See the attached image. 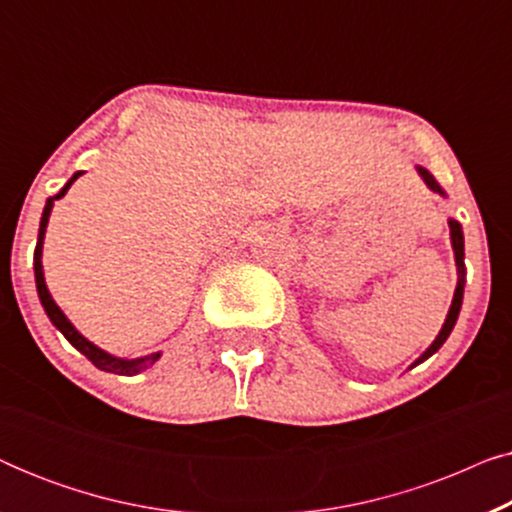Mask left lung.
Segmentation results:
<instances>
[{
    "label": "left lung",
    "mask_w": 512,
    "mask_h": 512,
    "mask_svg": "<svg viewBox=\"0 0 512 512\" xmlns=\"http://www.w3.org/2000/svg\"><path fill=\"white\" fill-rule=\"evenodd\" d=\"M417 172H419V177L424 179V184L431 188L433 193H440L445 198V191L443 188L438 186V181L433 179V174L429 172V170H424V167H419L417 165ZM450 223V240H452V249H454V263H457V275H459V279H457V289H454V298H452V305H450V312H447V317H445V324H443V328H440V333L436 335V340L431 342L429 345V349H426V352L419 356V359L412 363L410 368H415V366H419V363L422 361H426L429 359V356H433L438 352L440 347H443V342L450 338V333H452V328H454V324H457V317H459V310H461V300H464V284H466V268H464V230H461V223L459 221H454V219H450L447 221Z\"/></svg>",
    "instance_id": "obj_1"
}]
</instances>
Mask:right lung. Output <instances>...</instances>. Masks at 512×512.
Listing matches in <instances>:
<instances>
[{
	"mask_svg": "<svg viewBox=\"0 0 512 512\" xmlns=\"http://www.w3.org/2000/svg\"><path fill=\"white\" fill-rule=\"evenodd\" d=\"M79 177H81V172H76L74 177L69 179L67 184L60 188V193H55L53 198H48L46 200V207H44V214H41L37 249H34V279H37L39 300H41V305H44V310L48 314V319H51V324L58 328V331L65 335V338L72 342V345L79 349V352L86 356L88 361H93L95 368L104 370V373H114V375H137V373H142V370L151 368L153 363L160 359V352L139 356V359H121V356H114V354L104 352V349L93 345V342H90L88 338H83V335L76 331L72 321L65 317V312H62L60 307L55 305L53 296H51V293H48V286H46V279H44V265H41V251H44V235H46V226H48V216H51V212H53V202L60 200L62 195L69 191V186H72Z\"/></svg>",
	"mask_w": 512,
	"mask_h": 512,
	"instance_id": "add662e5",
	"label": "right lung"
}]
</instances>
